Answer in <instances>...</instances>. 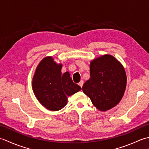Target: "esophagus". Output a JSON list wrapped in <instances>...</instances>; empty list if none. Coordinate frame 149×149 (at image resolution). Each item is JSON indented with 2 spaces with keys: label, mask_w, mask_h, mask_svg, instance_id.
Here are the masks:
<instances>
[{
  "label": "esophagus",
  "mask_w": 149,
  "mask_h": 149,
  "mask_svg": "<svg viewBox=\"0 0 149 149\" xmlns=\"http://www.w3.org/2000/svg\"><path fill=\"white\" fill-rule=\"evenodd\" d=\"M83 84H84V81H81L79 82V86L82 88V87H83Z\"/></svg>",
  "instance_id": "obj_1"
}]
</instances>
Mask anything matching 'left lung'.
Returning a JSON list of instances; mask_svg holds the SVG:
<instances>
[{"mask_svg": "<svg viewBox=\"0 0 149 149\" xmlns=\"http://www.w3.org/2000/svg\"><path fill=\"white\" fill-rule=\"evenodd\" d=\"M90 78L85 82L83 91L93 105L101 111L118 104L124 94L127 76L118 59L104 54L91 61Z\"/></svg>", "mask_w": 149, "mask_h": 149, "instance_id": "8db88e82", "label": "left lung"}]
</instances>
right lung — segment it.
<instances>
[{
	"mask_svg": "<svg viewBox=\"0 0 149 149\" xmlns=\"http://www.w3.org/2000/svg\"><path fill=\"white\" fill-rule=\"evenodd\" d=\"M61 63L52 56L44 58L36 67L32 81L36 99L47 109L56 111L67 104V96L78 92L81 88L72 81L68 72L62 75Z\"/></svg>",
	"mask_w": 149,
	"mask_h": 149,
	"instance_id": "obj_1",
	"label": "right lung"
}]
</instances>
